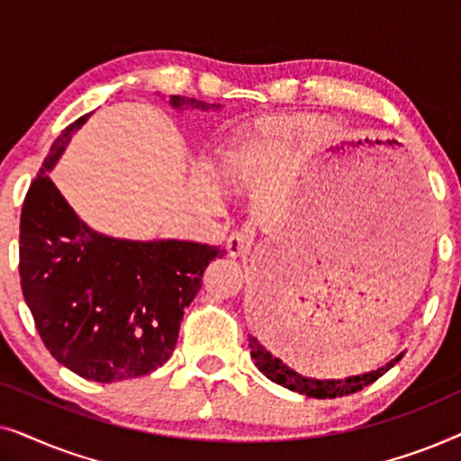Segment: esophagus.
Wrapping results in <instances>:
<instances>
[{"instance_id": "34e87169", "label": "esophagus", "mask_w": 461, "mask_h": 461, "mask_svg": "<svg viewBox=\"0 0 461 461\" xmlns=\"http://www.w3.org/2000/svg\"><path fill=\"white\" fill-rule=\"evenodd\" d=\"M251 248V237L245 230H232L230 237L226 239V251L232 258L245 254Z\"/></svg>"}]
</instances>
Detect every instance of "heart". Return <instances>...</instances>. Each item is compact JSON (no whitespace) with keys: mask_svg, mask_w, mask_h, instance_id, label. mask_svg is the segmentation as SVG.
<instances>
[{"mask_svg":"<svg viewBox=\"0 0 461 461\" xmlns=\"http://www.w3.org/2000/svg\"><path fill=\"white\" fill-rule=\"evenodd\" d=\"M256 150H260V149H264V142H258V147H254Z\"/></svg>","mask_w":461,"mask_h":461,"instance_id":"obj_1","label":"heart"}]
</instances>
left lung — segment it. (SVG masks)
Wrapping results in <instances>:
<instances>
[{
	"label": "left lung",
	"mask_w": 461,
	"mask_h": 461,
	"mask_svg": "<svg viewBox=\"0 0 461 461\" xmlns=\"http://www.w3.org/2000/svg\"><path fill=\"white\" fill-rule=\"evenodd\" d=\"M270 308H273V304H270ZM248 339L251 348V358H254L256 367L260 369L270 382L279 384L283 388L294 390V393L311 396V399H336V396L352 394L357 393V390H363L365 386H369V384H374L377 377L386 374L390 367H394V363H399L402 358L401 352L399 357L384 365V367H377L375 371H369V374L350 375L346 377V380H314V377H304L295 374L294 369H289L281 358L270 355V352L258 342V338L248 336Z\"/></svg>",
	"instance_id": "left-lung-1"
}]
</instances>
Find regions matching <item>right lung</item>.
Listing matches in <instances>:
<instances>
[{
    "label": "right lung",
    "instance_id": "right-lung-1",
    "mask_svg": "<svg viewBox=\"0 0 461 461\" xmlns=\"http://www.w3.org/2000/svg\"><path fill=\"white\" fill-rule=\"evenodd\" d=\"M174 109L220 104L172 96ZM90 115L56 138L21 212V287L35 327L56 361L86 380L147 375L172 357L185 308L201 289L213 245L128 241L81 222L50 178L62 150Z\"/></svg>",
    "mask_w": 461,
    "mask_h": 461
}]
</instances>
